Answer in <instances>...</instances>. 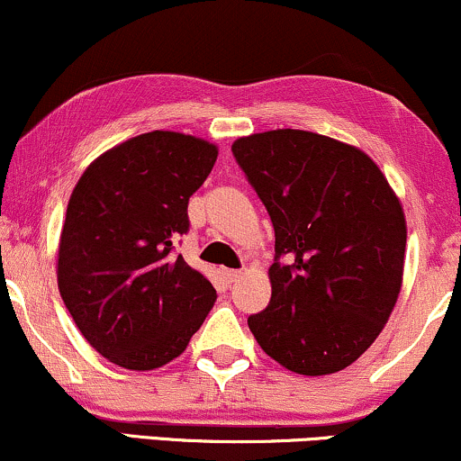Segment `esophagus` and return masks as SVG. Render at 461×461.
I'll return each mask as SVG.
<instances>
[{
	"mask_svg": "<svg viewBox=\"0 0 461 461\" xmlns=\"http://www.w3.org/2000/svg\"><path fill=\"white\" fill-rule=\"evenodd\" d=\"M223 277H225L227 284H234V282H238V279L242 277V273L240 271H231V268H225Z\"/></svg>",
	"mask_w": 461,
	"mask_h": 461,
	"instance_id": "1",
	"label": "esophagus"
}]
</instances>
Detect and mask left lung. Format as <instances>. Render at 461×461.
<instances>
[{
    "instance_id": "obj_1",
    "label": "left lung",
    "mask_w": 461,
    "mask_h": 461,
    "mask_svg": "<svg viewBox=\"0 0 461 461\" xmlns=\"http://www.w3.org/2000/svg\"><path fill=\"white\" fill-rule=\"evenodd\" d=\"M231 151L275 230L271 301L249 316V330L293 373L347 368L399 299L407 238L399 197L366 153L314 131H262Z\"/></svg>"
}]
</instances>
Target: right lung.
Listing matches in <instances>:
<instances>
[{
	"label": "right lung",
	"instance_id": "right-lung-1",
	"mask_svg": "<svg viewBox=\"0 0 461 461\" xmlns=\"http://www.w3.org/2000/svg\"><path fill=\"white\" fill-rule=\"evenodd\" d=\"M216 156L197 136L147 131L102 153L73 188L58 288L88 345L116 366H164L212 310V284L173 245Z\"/></svg>",
	"mask_w": 461,
	"mask_h": 461
}]
</instances>
